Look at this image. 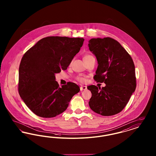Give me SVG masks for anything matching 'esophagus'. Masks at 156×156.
Returning <instances> with one entry per match:
<instances>
[{
  "label": "esophagus",
  "instance_id": "1",
  "mask_svg": "<svg viewBox=\"0 0 156 156\" xmlns=\"http://www.w3.org/2000/svg\"><path fill=\"white\" fill-rule=\"evenodd\" d=\"M87 89V87L86 86H81L80 87V90H85V89Z\"/></svg>",
  "mask_w": 156,
  "mask_h": 156
}]
</instances>
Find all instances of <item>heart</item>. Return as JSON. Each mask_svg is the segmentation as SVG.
Listing matches in <instances>:
<instances>
[{
  "label": "heart",
  "mask_w": 156,
  "mask_h": 156,
  "mask_svg": "<svg viewBox=\"0 0 156 156\" xmlns=\"http://www.w3.org/2000/svg\"><path fill=\"white\" fill-rule=\"evenodd\" d=\"M92 57V56L90 55H85L83 57V61H84V60H85V59H88V58ZM76 79H77L78 81H79L81 82H84L86 81V80H87L86 77L84 76H78V77L76 78Z\"/></svg>",
  "instance_id": "b5f03b06"
}]
</instances>
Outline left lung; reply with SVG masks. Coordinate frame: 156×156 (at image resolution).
I'll use <instances>...</instances> for the list:
<instances>
[{"label": "left lung", "mask_w": 156, "mask_h": 156, "mask_svg": "<svg viewBox=\"0 0 156 156\" xmlns=\"http://www.w3.org/2000/svg\"><path fill=\"white\" fill-rule=\"evenodd\" d=\"M89 50L97 57L98 68L94 78L105 87L89 85L92 93L90 108L102 116L122 111L136 87L135 67L131 56L118 41L111 37L92 38Z\"/></svg>", "instance_id": "obj_1"}]
</instances>
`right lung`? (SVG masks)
Instances as JSON below:
<instances>
[{"label":"right lung","mask_w":156,"mask_h":156,"mask_svg":"<svg viewBox=\"0 0 156 156\" xmlns=\"http://www.w3.org/2000/svg\"><path fill=\"white\" fill-rule=\"evenodd\" d=\"M83 41L79 37H45L24 54L19 69V93L37 116L55 117L80 92L78 85L71 82L59 87L55 74L67 69Z\"/></svg>","instance_id":"right-lung-1"}]
</instances>
